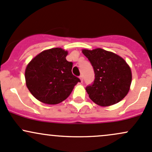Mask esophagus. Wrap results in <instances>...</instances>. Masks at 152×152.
Wrapping results in <instances>:
<instances>
[{
  "mask_svg": "<svg viewBox=\"0 0 152 152\" xmlns=\"http://www.w3.org/2000/svg\"><path fill=\"white\" fill-rule=\"evenodd\" d=\"M79 79H80L81 82H83V76H79Z\"/></svg>",
  "mask_w": 152,
  "mask_h": 152,
  "instance_id": "1",
  "label": "esophagus"
}]
</instances>
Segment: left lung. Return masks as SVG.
I'll return each mask as SVG.
<instances>
[{
	"label": "left lung",
	"instance_id": "1",
	"mask_svg": "<svg viewBox=\"0 0 152 152\" xmlns=\"http://www.w3.org/2000/svg\"><path fill=\"white\" fill-rule=\"evenodd\" d=\"M93 67L95 80L86 90L89 98L100 106L116 104L130 90L132 73L130 66L120 56L104 49H82Z\"/></svg>",
	"mask_w": 152,
	"mask_h": 152
}]
</instances>
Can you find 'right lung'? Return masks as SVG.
I'll return each instance as SVG.
<instances>
[{"mask_svg": "<svg viewBox=\"0 0 152 152\" xmlns=\"http://www.w3.org/2000/svg\"><path fill=\"white\" fill-rule=\"evenodd\" d=\"M68 52L61 48L43 51L27 65L25 76L30 93L46 104L65 100L80 79L73 76V63L67 61Z\"/></svg>", "mask_w": 152, "mask_h": 152, "instance_id": "right-lung-1", "label": "right lung"}]
</instances>
